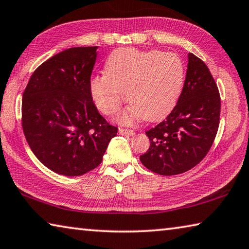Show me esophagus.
Here are the masks:
<instances>
[{
    "label": "esophagus",
    "instance_id": "obj_1",
    "mask_svg": "<svg viewBox=\"0 0 249 249\" xmlns=\"http://www.w3.org/2000/svg\"><path fill=\"white\" fill-rule=\"evenodd\" d=\"M119 132L121 135H124V136H132L135 134L133 129H126V128H120Z\"/></svg>",
    "mask_w": 249,
    "mask_h": 249
}]
</instances>
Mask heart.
<instances>
[{
    "label": "heart",
    "instance_id": "heart-1",
    "mask_svg": "<svg viewBox=\"0 0 249 249\" xmlns=\"http://www.w3.org/2000/svg\"><path fill=\"white\" fill-rule=\"evenodd\" d=\"M107 73L90 80V92L101 112L112 115L121 108L127 93L130 107L120 115L124 124L144 116L158 121L169 114L183 87L184 69L180 58L159 50L117 49L105 62Z\"/></svg>",
    "mask_w": 249,
    "mask_h": 249
}]
</instances>
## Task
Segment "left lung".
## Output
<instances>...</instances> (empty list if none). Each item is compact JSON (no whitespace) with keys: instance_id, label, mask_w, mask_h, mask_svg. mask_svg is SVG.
I'll use <instances>...</instances> for the list:
<instances>
[{"instance_id":"left-lung-1","label":"left lung","mask_w":249,"mask_h":249,"mask_svg":"<svg viewBox=\"0 0 249 249\" xmlns=\"http://www.w3.org/2000/svg\"><path fill=\"white\" fill-rule=\"evenodd\" d=\"M220 113L216 83L204 62L190 53L178 102L165 121L146 132L150 146L140 157L142 163L162 176L192 169L213 145Z\"/></svg>"}]
</instances>
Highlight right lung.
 Listing matches in <instances>:
<instances>
[{
    "mask_svg": "<svg viewBox=\"0 0 249 249\" xmlns=\"http://www.w3.org/2000/svg\"><path fill=\"white\" fill-rule=\"evenodd\" d=\"M98 47L54 54L32 74L23 93L22 126L37 159L59 175L98 167L117 127L98 112L90 92Z\"/></svg>",
    "mask_w": 249,
    "mask_h": 249,
    "instance_id": "add662e5",
    "label": "right lung"
}]
</instances>
